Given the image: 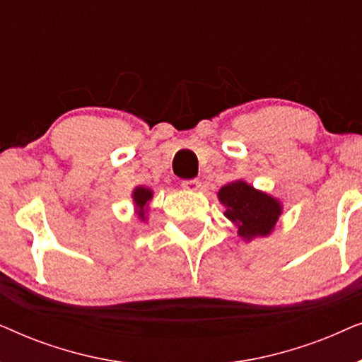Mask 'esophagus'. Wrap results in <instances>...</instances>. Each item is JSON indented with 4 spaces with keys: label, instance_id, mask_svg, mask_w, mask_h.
Masks as SVG:
<instances>
[{
    "label": "esophagus",
    "instance_id": "esophagus-1",
    "mask_svg": "<svg viewBox=\"0 0 362 362\" xmlns=\"http://www.w3.org/2000/svg\"><path fill=\"white\" fill-rule=\"evenodd\" d=\"M181 186L187 191H197L201 187V181L199 180H185L181 182Z\"/></svg>",
    "mask_w": 362,
    "mask_h": 362
}]
</instances>
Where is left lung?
<instances>
[{"label":"left lung","mask_w":362,"mask_h":362,"mask_svg":"<svg viewBox=\"0 0 362 362\" xmlns=\"http://www.w3.org/2000/svg\"><path fill=\"white\" fill-rule=\"evenodd\" d=\"M224 204L226 217L239 227V235L254 239L257 235H269L281 212L280 202L265 192L257 191L244 181H234L219 191Z\"/></svg>","instance_id":"left-lung-1"}]
</instances>
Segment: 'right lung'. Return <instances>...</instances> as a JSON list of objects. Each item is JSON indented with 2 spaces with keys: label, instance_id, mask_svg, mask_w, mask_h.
<instances>
[{
  "label": "right lung",
  "instance_id": "right-lung-1",
  "mask_svg": "<svg viewBox=\"0 0 362 362\" xmlns=\"http://www.w3.org/2000/svg\"><path fill=\"white\" fill-rule=\"evenodd\" d=\"M153 192L150 189H146V187H136L135 192H133V201H135V204L138 207V214L140 217H143V211H145V206L146 202L151 199Z\"/></svg>",
  "mask_w": 362,
  "mask_h": 362
}]
</instances>
